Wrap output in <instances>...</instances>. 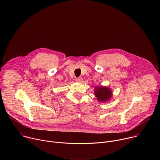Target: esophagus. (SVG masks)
<instances>
[{
    "label": "esophagus",
    "instance_id": "esophagus-1",
    "mask_svg": "<svg viewBox=\"0 0 160 160\" xmlns=\"http://www.w3.org/2000/svg\"><path fill=\"white\" fill-rule=\"evenodd\" d=\"M76 81H77V82H78V83H82V82H83V78H82V77H79V78H78L76 79Z\"/></svg>",
    "mask_w": 160,
    "mask_h": 160
}]
</instances>
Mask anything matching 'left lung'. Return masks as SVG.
Returning <instances> with one entry per match:
<instances>
[{"instance_id": "obj_1", "label": "left lung", "mask_w": 160, "mask_h": 160, "mask_svg": "<svg viewBox=\"0 0 160 160\" xmlns=\"http://www.w3.org/2000/svg\"><path fill=\"white\" fill-rule=\"evenodd\" d=\"M94 88V95L99 102H105L111 99L112 96V91L111 88L106 86L99 85L95 87Z\"/></svg>"}]
</instances>
